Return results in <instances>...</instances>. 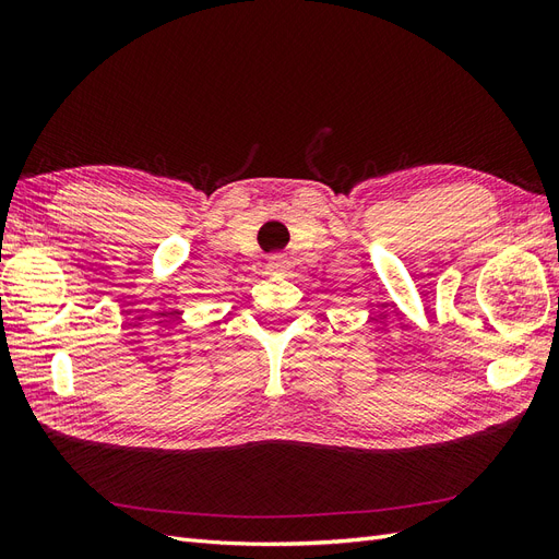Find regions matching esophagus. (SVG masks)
<instances>
[{
  "label": "esophagus",
  "instance_id": "1",
  "mask_svg": "<svg viewBox=\"0 0 559 559\" xmlns=\"http://www.w3.org/2000/svg\"><path fill=\"white\" fill-rule=\"evenodd\" d=\"M289 267H292L289 259L282 257V253H275V257L267 259V270H270V273H273V275H284Z\"/></svg>",
  "mask_w": 559,
  "mask_h": 559
}]
</instances>
